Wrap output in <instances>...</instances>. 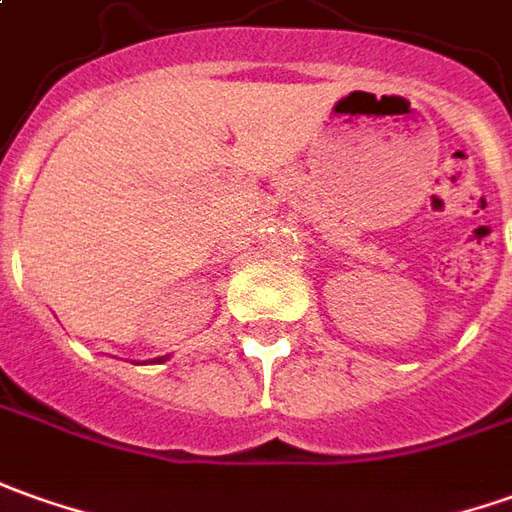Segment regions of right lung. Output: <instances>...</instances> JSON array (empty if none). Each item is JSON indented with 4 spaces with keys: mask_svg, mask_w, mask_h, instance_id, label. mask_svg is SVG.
I'll list each match as a JSON object with an SVG mask.
<instances>
[{
    "mask_svg": "<svg viewBox=\"0 0 512 512\" xmlns=\"http://www.w3.org/2000/svg\"><path fill=\"white\" fill-rule=\"evenodd\" d=\"M156 361H165V358H156Z\"/></svg>",
    "mask_w": 512,
    "mask_h": 512,
    "instance_id": "add662e5",
    "label": "right lung"
}]
</instances>
